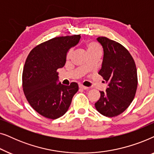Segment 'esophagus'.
<instances>
[{"instance_id": "1", "label": "esophagus", "mask_w": 154, "mask_h": 154, "mask_svg": "<svg viewBox=\"0 0 154 154\" xmlns=\"http://www.w3.org/2000/svg\"><path fill=\"white\" fill-rule=\"evenodd\" d=\"M79 88H81V89H83V90H87L88 89V87H86V86H84L83 85H82V84H79Z\"/></svg>"}]
</instances>
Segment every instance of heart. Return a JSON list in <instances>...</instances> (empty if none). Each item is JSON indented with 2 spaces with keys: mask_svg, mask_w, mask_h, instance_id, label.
<instances>
[{
  "mask_svg": "<svg viewBox=\"0 0 154 154\" xmlns=\"http://www.w3.org/2000/svg\"><path fill=\"white\" fill-rule=\"evenodd\" d=\"M85 48L87 49V52L88 53V55H90V54H93L96 53H101L102 52V48H101V46L100 44H99L97 42L95 41H89L86 43ZM72 50L70 49L66 53V59H69L71 57V54H72ZM87 69V66H83V70H85Z\"/></svg>",
  "mask_w": 154,
  "mask_h": 154,
  "instance_id": "b5f03b06",
  "label": "heart"
}]
</instances>
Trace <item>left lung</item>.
I'll return each mask as SVG.
<instances>
[{
  "label": "left lung",
  "instance_id": "obj_1",
  "mask_svg": "<svg viewBox=\"0 0 154 154\" xmlns=\"http://www.w3.org/2000/svg\"><path fill=\"white\" fill-rule=\"evenodd\" d=\"M104 57L99 74L108 83L106 91L100 92V98L94 104L101 114L117 116L130 106L137 88L135 62L129 51L118 43L106 37H99Z\"/></svg>",
  "mask_w": 154,
  "mask_h": 154
}]
</instances>
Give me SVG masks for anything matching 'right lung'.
Instances as JSON below:
<instances>
[{"mask_svg": "<svg viewBox=\"0 0 154 154\" xmlns=\"http://www.w3.org/2000/svg\"><path fill=\"white\" fill-rule=\"evenodd\" d=\"M80 38V35H73L48 40L33 48L25 62L23 91L31 106L47 119L62 116L79 90L75 82L70 85L57 83V70L64 66L67 52Z\"/></svg>", "mask_w": 154, "mask_h": 154, "instance_id": "right-lung-1", "label": "right lung"}]
</instances>
